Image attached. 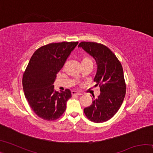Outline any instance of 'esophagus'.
Instances as JSON below:
<instances>
[{"mask_svg": "<svg viewBox=\"0 0 153 153\" xmlns=\"http://www.w3.org/2000/svg\"><path fill=\"white\" fill-rule=\"evenodd\" d=\"M71 94L72 95H77V96H80L82 95V93H79V92H76V91H71Z\"/></svg>", "mask_w": 153, "mask_h": 153, "instance_id": "1", "label": "esophagus"}]
</instances>
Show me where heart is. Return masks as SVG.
Instances as JSON below:
<instances>
[{"instance_id":"obj_1","label":"heart","mask_w":153,"mask_h":153,"mask_svg":"<svg viewBox=\"0 0 153 153\" xmlns=\"http://www.w3.org/2000/svg\"><path fill=\"white\" fill-rule=\"evenodd\" d=\"M88 63H92L91 59L88 57V56H84L82 59V65H86Z\"/></svg>"}]
</instances>
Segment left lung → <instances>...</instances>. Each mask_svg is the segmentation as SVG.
I'll list each match as a JSON object with an SVG mask.
<instances>
[{"label":"left lung","instance_id":"1","mask_svg":"<svg viewBox=\"0 0 153 153\" xmlns=\"http://www.w3.org/2000/svg\"><path fill=\"white\" fill-rule=\"evenodd\" d=\"M78 47L96 60L97 71L94 81L100 90L98 98L93 96L92 104L84 108V113L93 122H105L115 115L125 97L126 85L122 65L115 54L102 44L82 42Z\"/></svg>","mask_w":153,"mask_h":153}]
</instances>
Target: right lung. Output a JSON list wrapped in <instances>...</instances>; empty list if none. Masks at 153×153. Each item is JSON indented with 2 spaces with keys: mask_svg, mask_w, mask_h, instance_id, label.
<instances>
[{
  "mask_svg": "<svg viewBox=\"0 0 153 153\" xmlns=\"http://www.w3.org/2000/svg\"><path fill=\"white\" fill-rule=\"evenodd\" d=\"M78 42L51 43L38 48L31 57L24 73L23 89L28 103L38 117L56 120L66 109L71 97L69 89L57 92L53 83Z\"/></svg>",
  "mask_w": 153,
  "mask_h": 153,
  "instance_id": "add662e5",
  "label": "right lung"
}]
</instances>
